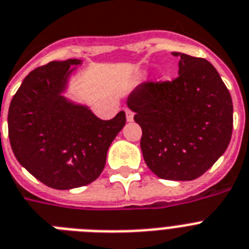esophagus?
Here are the masks:
<instances>
[{
    "instance_id": "34e87169",
    "label": "esophagus",
    "mask_w": 249,
    "mask_h": 249,
    "mask_svg": "<svg viewBox=\"0 0 249 249\" xmlns=\"http://www.w3.org/2000/svg\"><path fill=\"white\" fill-rule=\"evenodd\" d=\"M125 114H126V120L133 121V119H134V112L133 111L129 110V108H125Z\"/></svg>"
}]
</instances>
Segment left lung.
Returning <instances> with one entry per match:
<instances>
[{
	"label": "left lung",
	"instance_id": "8db88e82",
	"mask_svg": "<svg viewBox=\"0 0 249 249\" xmlns=\"http://www.w3.org/2000/svg\"><path fill=\"white\" fill-rule=\"evenodd\" d=\"M179 56V75L144 82L128 97L142 128L147 166L166 180H193L228 148L233 131V102L219 72L207 60Z\"/></svg>",
	"mask_w": 249,
	"mask_h": 249
}]
</instances>
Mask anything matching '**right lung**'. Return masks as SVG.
<instances>
[{
    "mask_svg": "<svg viewBox=\"0 0 249 249\" xmlns=\"http://www.w3.org/2000/svg\"><path fill=\"white\" fill-rule=\"evenodd\" d=\"M80 60L51 61L30 71L11 100L9 138L16 160L34 178L54 189L92 183L106 163L108 147L124 128L120 111L101 120L86 106L61 96Z\"/></svg>",
    "mask_w": 249,
    "mask_h": 249,
    "instance_id": "add662e5",
    "label": "right lung"
}]
</instances>
